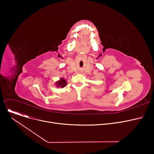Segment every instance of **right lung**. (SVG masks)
<instances>
[{"label": "right lung", "mask_w": 154, "mask_h": 154, "mask_svg": "<svg viewBox=\"0 0 154 154\" xmlns=\"http://www.w3.org/2000/svg\"><path fill=\"white\" fill-rule=\"evenodd\" d=\"M67 85V82L66 80L63 79V78H60L59 81L56 82V86L57 87H61L63 88Z\"/></svg>", "instance_id": "right-lung-1"}]
</instances>
